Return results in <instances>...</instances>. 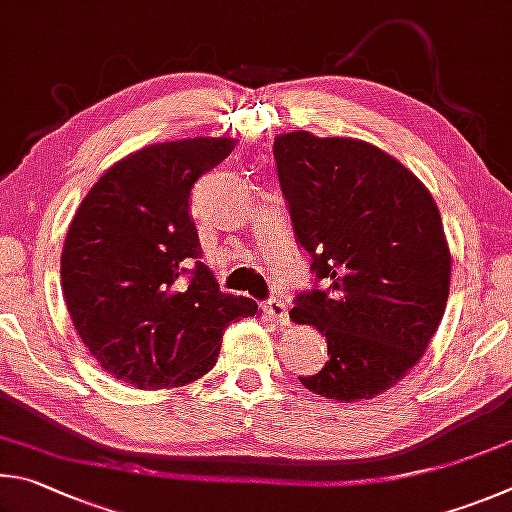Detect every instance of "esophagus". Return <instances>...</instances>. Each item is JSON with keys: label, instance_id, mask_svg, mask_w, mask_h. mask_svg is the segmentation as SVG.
<instances>
[{"label": "esophagus", "instance_id": "1", "mask_svg": "<svg viewBox=\"0 0 512 512\" xmlns=\"http://www.w3.org/2000/svg\"><path fill=\"white\" fill-rule=\"evenodd\" d=\"M263 310H265V315L274 321V324L285 326V324H288V321H290L288 306H285V301L279 299V297L267 299V301L263 303Z\"/></svg>", "mask_w": 512, "mask_h": 512}]
</instances>
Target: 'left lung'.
Wrapping results in <instances>:
<instances>
[{
  "label": "left lung",
  "mask_w": 512,
  "mask_h": 512,
  "mask_svg": "<svg viewBox=\"0 0 512 512\" xmlns=\"http://www.w3.org/2000/svg\"><path fill=\"white\" fill-rule=\"evenodd\" d=\"M274 159L294 236L324 283L290 310L326 335L330 355L299 380L321 398L369 400L414 369L443 319L452 256L441 213L409 168L360 139L288 132Z\"/></svg>",
  "instance_id": "8db88e82"
}]
</instances>
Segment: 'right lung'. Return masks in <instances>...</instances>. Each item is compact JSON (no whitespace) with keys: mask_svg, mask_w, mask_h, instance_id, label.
<instances>
[{"mask_svg":"<svg viewBox=\"0 0 512 512\" xmlns=\"http://www.w3.org/2000/svg\"><path fill=\"white\" fill-rule=\"evenodd\" d=\"M236 141L152 143L116 161L85 195L60 258L76 333L103 369L137 389L184 387L218 362L224 328L254 317L202 263L191 188Z\"/></svg>","mask_w":512,"mask_h":512,"instance_id":"add662e5","label":"right lung"}]
</instances>
